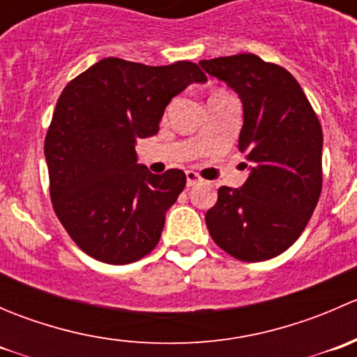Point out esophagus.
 Segmentation results:
<instances>
[{"label":"esophagus","instance_id":"esophagus-1","mask_svg":"<svg viewBox=\"0 0 357 357\" xmlns=\"http://www.w3.org/2000/svg\"><path fill=\"white\" fill-rule=\"evenodd\" d=\"M200 181H202L200 176L197 174L195 171H186V185L193 186V185H197V183H200Z\"/></svg>","mask_w":357,"mask_h":357}]
</instances>
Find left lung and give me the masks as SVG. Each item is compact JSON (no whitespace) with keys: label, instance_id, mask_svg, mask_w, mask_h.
<instances>
[{"label":"left lung","instance_id":"1","mask_svg":"<svg viewBox=\"0 0 357 357\" xmlns=\"http://www.w3.org/2000/svg\"><path fill=\"white\" fill-rule=\"evenodd\" d=\"M208 75L238 93V150L252 172L242 188L221 186L205 214L212 240L238 261H266L301 236L323 186V131L314 109L287 68L242 53L202 60Z\"/></svg>","mask_w":357,"mask_h":357}]
</instances>
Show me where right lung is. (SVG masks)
Instances as JSON below:
<instances>
[{
    "mask_svg": "<svg viewBox=\"0 0 357 357\" xmlns=\"http://www.w3.org/2000/svg\"><path fill=\"white\" fill-rule=\"evenodd\" d=\"M207 75L193 62L150 67L103 59L63 88L45 139L53 211L74 243L107 264L157 247L165 211L186 185L181 169L136 164L138 138L158 132L165 107Z\"/></svg>",
    "mask_w": 357,
    "mask_h": 357,
    "instance_id": "obj_1",
    "label": "right lung"
}]
</instances>
